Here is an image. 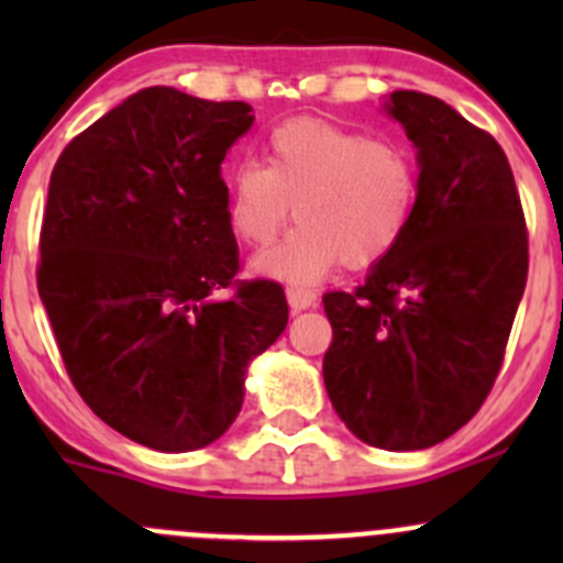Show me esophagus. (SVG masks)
Listing matches in <instances>:
<instances>
[{"mask_svg": "<svg viewBox=\"0 0 563 563\" xmlns=\"http://www.w3.org/2000/svg\"><path fill=\"white\" fill-rule=\"evenodd\" d=\"M288 305L294 310H308L316 305V291L313 288H305V286H288Z\"/></svg>", "mask_w": 563, "mask_h": 563, "instance_id": "esophagus-1", "label": "esophagus"}]
</instances>
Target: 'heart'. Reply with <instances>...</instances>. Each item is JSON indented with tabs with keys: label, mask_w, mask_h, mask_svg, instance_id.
<instances>
[{
	"label": "heart",
	"mask_w": 563,
	"mask_h": 563,
	"mask_svg": "<svg viewBox=\"0 0 563 563\" xmlns=\"http://www.w3.org/2000/svg\"><path fill=\"white\" fill-rule=\"evenodd\" d=\"M417 161L402 144L297 119L266 139L264 168L225 176V218L245 245H266L288 214L299 229L255 258L261 275L316 283L343 264L371 269L402 242L417 207Z\"/></svg>",
	"instance_id": "heart-1"
}]
</instances>
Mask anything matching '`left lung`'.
Here are the masks:
<instances>
[{
	"label": "left lung",
	"instance_id": "left-lung-1",
	"mask_svg": "<svg viewBox=\"0 0 563 563\" xmlns=\"http://www.w3.org/2000/svg\"><path fill=\"white\" fill-rule=\"evenodd\" d=\"M417 146L406 236L354 291L323 294V384L345 428L378 450H428L482 408L528 277V231L507 155L433 95H389Z\"/></svg>",
	"mask_w": 563,
	"mask_h": 563
}]
</instances>
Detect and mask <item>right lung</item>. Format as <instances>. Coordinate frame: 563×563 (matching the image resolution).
<instances>
[{
  "label": "right lung",
  "instance_id": "right-lung-1",
  "mask_svg": "<svg viewBox=\"0 0 563 563\" xmlns=\"http://www.w3.org/2000/svg\"><path fill=\"white\" fill-rule=\"evenodd\" d=\"M250 111L141 89L51 172L37 291L62 362L84 402L150 450L218 441L242 408L250 360L288 323L280 283L236 280L220 163Z\"/></svg>",
  "mask_w": 563,
  "mask_h": 563
}]
</instances>
